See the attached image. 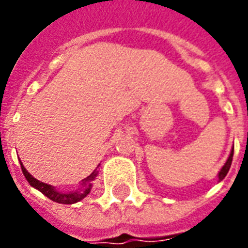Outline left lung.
<instances>
[{"label":"left lung","instance_id":"obj_1","mask_svg":"<svg viewBox=\"0 0 248 248\" xmlns=\"http://www.w3.org/2000/svg\"><path fill=\"white\" fill-rule=\"evenodd\" d=\"M232 155H234V147H232V150H231V153H230V156L229 159L226 161V163H224V166L220 169V171H219L218 174V178H219V182L223 179L226 175H227V172H229L230 167H231V162H232Z\"/></svg>","mask_w":248,"mask_h":248}]
</instances>
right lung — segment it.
Wrapping results in <instances>:
<instances>
[{"label":"right lung","mask_w":248,"mask_h":248,"mask_svg":"<svg viewBox=\"0 0 248 248\" xmlns=\"http://www.w3.org/2000/svg\"><path fill=\"white\" fill-rule=\"evenodd\" d=\"M21 169H22V172H24L26 181L30 183V186H33L34 188H37V190H40L44 195H46L49 199H51L53 202L63 203V204H73V203L79 202L81 199H83V198L86 197L87 194L90 192V190H92V181L95 179V177H97L98 174L97 170H94L89 177L85 178V179H82V187L79 190H77V191L74 192H61L57 191L56 188L53 186H50V185L40 182L38 179H35L34 177H31L29 172H28V170L25 169L22 163H21Z\"/></svg>","instance_id":"add662e5"}]
</instances>
